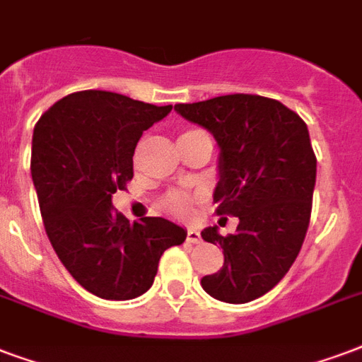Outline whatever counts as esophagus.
<instances>
[{"label": "esophagus", "mask_w": 362, "mask_h": 362, "mask_svg": "<svg viewBox=\"0 0 362 362\" xmlns=\"http://www.w3.org/2000/svg\"><path fill=\"white\" fill-rule=\"evenodd\" d=\"M187 243L200 244L202 243V236H200V233L197 229H189L187 230Z\"/></svg>", "instance_id": "obj_1"}]
</instances>
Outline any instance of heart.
Wrapping results in <instances>:
<instances>
[{
  "label": "heart",
  "instance_id": "1",
  "mask_svg": "<svg viewBox=\"0 0 362 362\" xmlns=\"http://www.w3.org/2000/svg\"><path fill=\"white\" fill-rule=\"evenodd\" d=\"M194 202H197V197H194V194H191V192L177 191V192H171V194L165 197L164 206H165V210L170 211V214H173V216L191 217Z\"/></svg>",
  "mask_w": 362,
  "mask_h": 362
}]
</instances>
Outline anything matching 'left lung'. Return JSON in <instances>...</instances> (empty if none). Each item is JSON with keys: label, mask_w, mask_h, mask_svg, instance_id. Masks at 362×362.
Instances as JSON below:
<instances>
[{"label": "left lung", "mask_w": 362, "mask_h": 362, "mask_svg": "<svg viewBox=\"0 0 362 362\" xmlns=\"http://www.w3.org/2000/svg\"><path fill=\"white\" fill-rule=\"evenodd\" d=\"M175 112L214 135V202L219 216L238 217L235 235L221 236L216 225L202 230L225 263L200 284L219 301L248 303L281 282L305 238L317 179L309 129L294 110L259 95L175 105Z\"/></svg>", "instance_id": "left-lung-1"}]
</instances>
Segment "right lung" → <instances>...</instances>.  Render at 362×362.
Instances as JSON below:
<instances>
[{"label":"right lung","mask_w":362,"mask_h":362,"mask_svg":"<svg viewBox=\"0 0 362 362\" xmlns=\"http://www.w3.org/2000/svg\"><path fill=\"white\" fill-rule=\"evenodd\" d=\"M171 108L88 89L57 100L34 127L30 170L51 246L68 273L103 300L145 294L162 254L187 238L170 219L129 223L112 206L114 192L133 177L143 132Z\"/></svg>","instance_id":"obj_1"}]
</instances>
